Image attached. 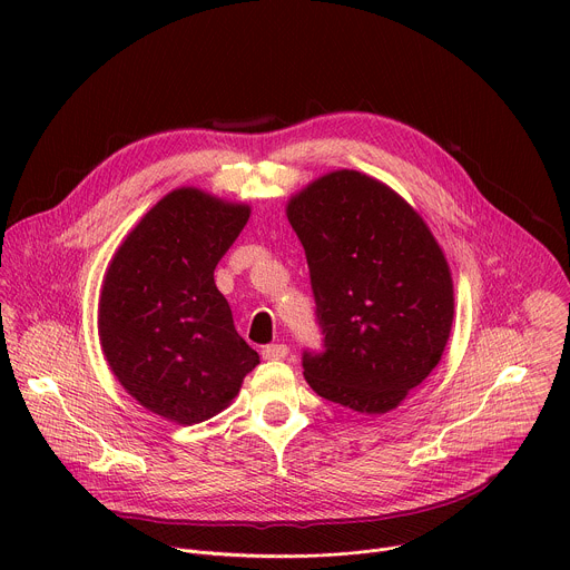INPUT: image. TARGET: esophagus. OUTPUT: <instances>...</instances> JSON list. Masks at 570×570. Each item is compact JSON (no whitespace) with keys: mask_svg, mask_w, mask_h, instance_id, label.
I'll use <instances>...</instances> for the list:
<instances>
[{"mask_svg":"<svg viewBox=\"0 0 570 570\" xmlns=\"http://www.w3.org/2000/svg\"><path fill=\"white\" fill-rule=\"evenodd\" d=\"M262 356H264L266 361H282V358L288 356V347L282 345V343H273V345H266V347L262 350Z\"/></svg>","mask_w":570,"mask_h":570,"instance_id":"esophagus-1","label":"esophagus"}]
</instances>
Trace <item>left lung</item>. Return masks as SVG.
I'll return each instance as SVG.
<instances>
[{
    "label": "left lung",
    "instance_id": "8db88e82",
    "mask_svg": "<svg viewBox=\"0 0 570 570\" xmlns=\"http://www.w3.org/2000/svg\"><path fill=\"white\" fill-rule=\"evenodd\" d=\"M286 216L311 273L324 352L304 379L327 401L383 415L440 363L453 279L424 218L361 171H332L291 196Z\"/></svg>",
    "mask_w": 570,
    "mask_h": 570
}]
</instances>
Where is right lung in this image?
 Instances as JSON below:
<instances>
[{
    "instance_id": "obj_1",
    "label": "right lung",
    "mask_w": 570,
    "mask_h": 570,
    "mask_svg": "<svg viewBox=\"0 0 570 570\" xmlns=\"http://www.w3.org/2000/svg\"><path fill=\"white\" fill-rule=\"evenodd\" d=\"M248 218L246 203L174 189L128 232L106 271L104 356L124 390L169 422L191 426L218 415L259 363L214 284Z\"/></svg>"
}]
</instances>
